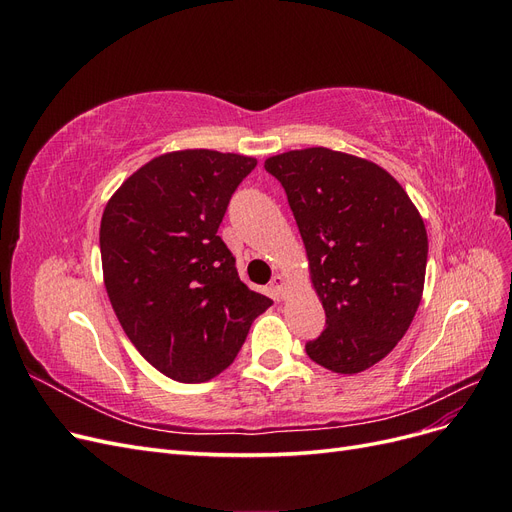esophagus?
<instances>
[{
    "label": "esophagus",
    "instance_id": "1",
    "mask_svg": "<svg viewBox=\"0 0 512 512\" xmlns=\"http://www.w3.org/2000/svg\"><path fill=\"white\" fill-rule=\"evenodd\" d=\"M271 292L275 294L277 299H284L286 297V280H284V275H273Z\"/></svg>",
    "mask_w": 512,
    "mask_h": 512
}]
</instances>
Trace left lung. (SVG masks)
Listing matches in <instances>:
<instances>
[{"instance_id":"obj_1","label":"left lung","mask_w":512,"mask_h":512,"mask_svg":"<svg viewBox=\"0 0 512 512\" xmlns=\"http://www.w3.org/2000/svg\"><path fill=\"white\" fill-rule=\"evenodd\" d=\"M284 185L327 329L305 352L335 374L382 361L423 299L427 230L406 190L365 158L307 147L265 160Z\"/></svg>"}]
</instances>
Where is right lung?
<instances>
[{
  "label": "right lung",
  "mask_w": 512,
  "mask_h": 512,
  "mask_svg": "<svg viewBox=\"0 0 512 512\" xmlns=\"http://www.w3.org/2000/svg\"><path fill=\"white\" fill-rule=\"evenodd\" d=\"M256 158L181 149L108 198L100 254L108 299L134 348L177 382H207L239 354L271 299L247 288L218 228Z\"/></svg>",
  "instance_id": "obj_1"
}]
</instances>
